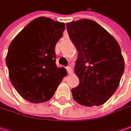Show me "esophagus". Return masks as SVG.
Here are the masks:
<instances>
[{"mask_svg": "<svg viewBox=\"0 0 131 131\" xmlns=\"http://www.w3.org/2000/svg\"><path fill=\"white\" fill-rule=\"evenodd\" d=\"M70 66H68L67 67V72L68 74H71L72 73V67H71V64H70Z\"/></svg>", "mask_w": 131, "mask_h": 131, "instance_id": "esophagus-1", "label": "esophagus"}]
</instances>
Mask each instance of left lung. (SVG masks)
Here are the masks:
<instances>
[{
  "instance_id": "8db88e82",
  "label": "left lung",
  "mask_w": 131,
  "mask_h": 131,
  "mask_svg": "<svg viewBox=\"0 0 131 131\" xmlns=\"http://www.w3.org/2000/svg\"><path fill=\"white\" fill-rule=\"evenodd\" d=\"M66 25L78 52L74 72L80 83L72 89L73 99L83 106H100L116 91L124 72L119 44L106 29L91 19Z\"/></svg>"
}]
</instances>
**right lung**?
Segmentation results:
<instances>
[{
  "instance_id": "right-lung-1",
  "label": "right lung",
  "mask_w": 131,
  "mask_h": 131,
  "mask_svg": "<svg viewBox=\"0 0 131 131\" xmlns=\"http://www.w3.org/2000/svg\"><path fill=\"white\" fill-rule=\"evenodd\" d=\"M64 29V23L42 16L29 22L12 41L6 58L9 78L25 100L48 101L67 74L56 64L55 53Z\"/></svg>"
}]
</instances>
